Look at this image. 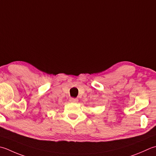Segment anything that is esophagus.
<instances>
[{
    "label": "esophagus",
    "instance_id": "esophagus-1",
    "mask_svg": "<svg viewBox=\"0 0 156 156\" xmlns=\"http://www.w3.org/2000/svg\"><path fill=\"white\" fill-rule=\"evenodd\" d=\"M69 101L72 102V103H77L78 101V99H69Z\"/></svg>",
    "mask_w": 156,
    "mask_h": 156
}]
</instances>
